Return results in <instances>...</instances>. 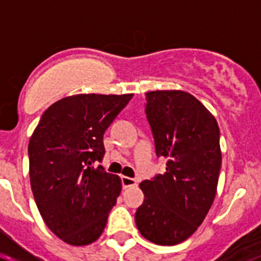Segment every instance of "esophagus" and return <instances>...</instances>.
Instances as JSON below:
<instances>
[{
    "mask_svg": "<svg viewBox=\"0 0 261 261\" xmlns=\"http://www.w3.org/2000/svg\"><path fill=\"white\" fill-rule=\"evenodd\" d=\"M121 184L124 188H128V187H133V185H136V180L132 177H128V176H122Z\"/></svg>",
    "mask_w": 261,
    "mask_h": 261,
    "instance_id": "esophagus-1",
    "label": "esophagus"
}]
</instances>
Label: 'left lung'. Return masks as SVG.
<instances>
[{
    "instance_id": "obj_1",
    "label": "left lung",
    "mask_w": 261,
    "mask_h": 261,
    "mask_svg": "<svg viewBox=\"0 0 261 261\" xmlns=\"http://www.w3.org/2000/svg\"><path fill=\"white\" fill-rule=\"evenodd\" d=\"M145 113L167 172L140 184L145 199L136 225L154 244L176 245L195 233L212 206L221 167L220 130L212 113L184 90L148 92Z\"/></svg>"
}]
</instances>
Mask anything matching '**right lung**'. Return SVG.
Segmentation results:
<instances>
[{"label":"right lung","instance_id":"1","mask_svg":"<svg viewBox=\"0 0 261 261\" xmlns=\"http://www.w3.org/2000/svg\"><path fill=\"white\" fill-rule=\"evenodd\" d=\"M133 94H74L41 116L29 140L30 187L41 216L70 245L104 232L121 192V178L93 167L105 154L104 133Z\"/></svg>","mask_w":261,"mask_h":261}]
</instances>
